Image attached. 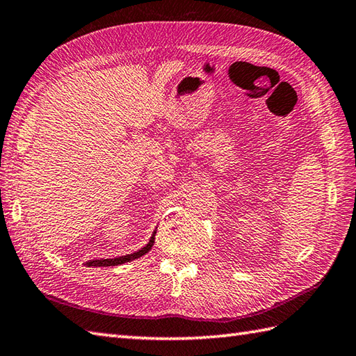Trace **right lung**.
Segmentation results:
<instances>
[{"instance_id":"right-lung-1","label":"right lung","mask_w":356,"mask_h":356,"mask_svg":"<svg viewBox=\"0 0 356 356\" xmlns=\"http://www.w3.org/2000/svg\"><path fill=\"white\" fill-rule=\"evenodd\" d=\"M154 237H156V232H153V237H151L149 243L145 246L139 249L138 252H133V254H128V255H124V257H118V259H102V260H90L87 261L86 264L87 266H95V268H102V266H118V264H122V263H127V261H131V260H136L139 259V257L145 255L151 248H153L154 245Z\"/></svg>"}]
</instances>
